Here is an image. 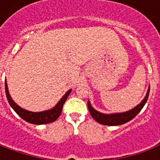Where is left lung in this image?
<instances>
[{
	"instance_id": "8db88e82",
	"label": "left lung",
	"mask_w": 160,
	"mask_h": 160,
	"mask_svg": "<svg viewBox=\"0 0 160 160\" xmlns=\"http://www.w3.org/2000/svg\"><path fill=\"white\" fill-rule=\"evenodd\" d=\"M149 92L150 88L148 89V93L146 95L145 98L142 100L141 104H138L136 107L132 109L130 111L124 112V113H118V114H111L105 115L99 113L98 111H95L93 108L92 107V105L89 103V101L87 102V107L89 109L91 116L92 117L94 120L98 122V123L103 124V125H108V126H116V125H122L129 122L133 118H135V116L141 111V109L144 107L145 104L148 101V96H149Z\"/></svg>"
}]
</instances>
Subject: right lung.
<instances>
[{"mask_svg":"<svg viewBox=\"0 0 160 160\" xmlns=\"http://www.w3.org/2000/svg\"><path fill=\"white\" fill-rule=\"evenodd\" d=\"M5 91L6 95H7V98L9 104L11 105V107L13 109V111H15L17 114L19 115L20 118L26 121L27 122L32 124H46L52 122L54 121H56L57 118H59V116L62 113L63 108V104L66 102L67 98L68 97V95L71 92V89L68 91L66 94L62 98V99L59 101V103L56 104L55 107L47 111H42V112H31V111H27L24 110L22 108H20L19 105L12 101V99L10 97L8 92V85L5 81Z\"/></svg>","mask_w":160,"mask_h":160,"instance_id":"obj_1","label":"right lung"}]
</instances>
